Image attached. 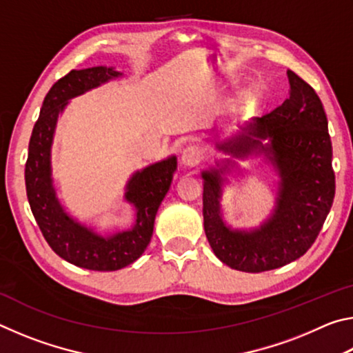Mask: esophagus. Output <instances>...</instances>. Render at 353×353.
I'll use <instances>...</instances> for the list:
<instances>
[{
  "instance_id": "1",
  "label": "esophagus",
  "mask_w": 353,
  "mask_h": 353,
  "mask_svg": "<svg viewBox=\"0 0 353 353\" xmlns=\"http://www.w3.org/2000/svg\"><path fill=\"white\" fill-rule=\"evenodd\" d=\"M202 159V151L198 146H188L182 152V165L188 166V168H193V166L198 165Z\"/></svg>"
}]
</instances>
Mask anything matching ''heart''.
I'll use <instances>...</instances> for the list:
<instances>
[{
    "label": "heart",
    "mask_w": 353,
    "mask_h": 353,
    "mask_svg": "<svg viewBox=\"0 0 353 353\" xmlns=\"http://www.w3.org/2000/svg\"><path fill=\"white\" fill-rule=\"evenodd\" d=\"M244 98H246V97H244V94L241 93V94H240V97H238V101H243Z\"/></svg>",
    "instance_id": "b5f03b06"
}]
</instances>
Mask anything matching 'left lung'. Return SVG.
<instances>
[{
	"label": "left lung",
	"mask_w": 353,
	"mask_h": 353,
	"mask_svg": "<svg viewBox=\"0 0 353 353\" xmlns=\"http://www.w3.org/2000/svg\"><path fill=\"white\" fill-rule=\"evenodd\" d=\"M286 74L288 99L218 140L214 148L229 159L201 171L207 240L214 255L236 271H271L297 260L318 238L333 204V154L324 105L305 81L291 70ZM261 154L279 177L276 204L260 226L235 230L223 219V185L229 175L241 174L236 159Z\"/></svg>",
	"instance_id": "1"
}]
</instances>
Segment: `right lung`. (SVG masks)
<instances>
[{
	"mask_svg": "<svg viewBox=\"0 0 353 353\" xmlns=\"http://www.w3.org/2000/svg\"><path fill=\"white\" fill-rule=\"evenodd\" d=\"M121 76V71L113 67L71 70L48 92L29 140L26 193L41 234L59 256L92 271H117L140 259L151 241L155 214L177 170V157L170 155L129 177L123 199L132 205L135 219L126 230L101 234L62 205L51 166L57 119L71 99Z\"/></svg>",
	"mask_w": 353,
	"mask_h": 353,
	"instance_id": "right-lung-1",
	"label": "right lung"
}]
</instances>
